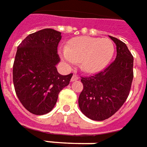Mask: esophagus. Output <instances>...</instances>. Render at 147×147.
Instances as JSON below:
<instances>
[{
	"label": "esophagus",
	"mask_w": 147,
	"mask_h": 147,
	"mask_svg": "<svg viewBox=\"0 0 147 147\" xmlns=\"http://www.w3.org/2000/svg\"><path fill=\"white\" fill-rule=\"evenodd\" d=\"M78 79H79L78 76L76 75V74H74V75L72 76V78H71V82H76V81H78Z\"/></svg>",
	"instance_id": "34e87169"
}]
</instances>
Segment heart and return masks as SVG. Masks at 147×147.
Masks as SVG:
<instances>
[{"label":"heart","mask_w":147,"mask_h":147,"mask_svg":"<svg viewBox=\"0 0 147 147\" xmlns=\"http://www.w3.org/2000/svg\"><path fill=\"white\" fill-rule=\"evenodd\" d=\"M114 54V44L109 38L81 36L73 38L68 47H62L59 55L69 67L80 62L83 71L94 74L100 71L111 61Z\"/></svg>","instance_id":"1"}]
</instances>
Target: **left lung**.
<instances>
[{
	"mask_svg": "<svg viewBox=\"0 0 147 147\" xmlns=\"http://www.w3.org/2000/svg\"><path fill=\"white\" fill-rule=\"evenodd\" d=\"M109 38L116 45L115 61L97 74L81 80L84 88L79 96V108L85 116L96 121L109 119L121 108L133 80V56L124 42Z\"/></svg>",
	"mask_w": 147,
	"mask_h": 147,
	"instance_id": "8db88e82",
	"label": "left lung"
}]
</instances>
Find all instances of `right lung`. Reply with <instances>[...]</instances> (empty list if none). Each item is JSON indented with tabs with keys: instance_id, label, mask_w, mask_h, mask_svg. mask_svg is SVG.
Masks as SVG:
<instances>
[{
	"instance_id": "right-lung-1",
	"label": "right lung",
	"mask_w": 147,
	"mask_h": 147,
	"mask_svg": "<svg viewBox=\"0 0 147 147\" xmlns=\"http://www.w3.org/2000/svg\"><path fill=\"white\" fill-rule=\"evenodd\" d=\"M61 38V32L45 28L28 35L17 47L13 84L20 101L32 114L51 112L73 76L61 75L56 68L60 62L57 47Z\"/></svg>"
}]
</instances>
